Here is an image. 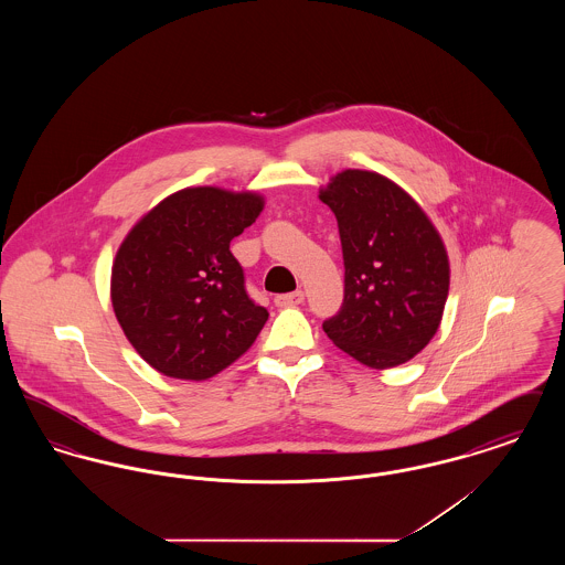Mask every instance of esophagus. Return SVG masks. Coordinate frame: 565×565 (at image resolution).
<instances>
[{"label":"esophagus","instance_id":"34e87169","mask_svg":"<svg viewBox=\"0 0 565 565\" xmlns=\"http://www.w3.org/2000/svg\"><path fill=\"white\" fill-rule=\"evenodd\" d=\"M302 300H305V292H302V290L288 292V295L275 296V305H277L279 309H286V307H296V305H300Z\"/></svg>","mask_w":565,"mask_h":565}]
</instances>
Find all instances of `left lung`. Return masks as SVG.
<instances>
[{"label":"left lung","mask_w":565,"mask_h":565,"mask_svg":"<svg viewBox=\"0 0 565 565\" xmlns=\"http://www.w3.org/2000/svg\"><path fill=\"white\" fill-rule=\"evenodd\" d=\"M320 199L343 245L345 296L323 332L371 369L404 364L430 343L449 295V258L424 210L387 178L348 169Z\"/></svg>","instance_id":"1"}]
</instances>
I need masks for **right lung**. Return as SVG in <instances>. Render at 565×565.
<instances>
[{"label":"right lung","mask_w":565,"mask_h":565,"mask_svg":"<svg viewBox=\"0 0 565 565\" xmlns=\"http://www.w3.org/2000/svg\"><path fill=\"white\" fill-rule=\"evenodd\" d=\"M254 192L201 186L143 215L111 267V305L137 353L159 373L210 379L249 350L269 311L245 290L231 242L258 214Z\"/></svg>","instance_id":"right-lung-1"}]
</instances>
